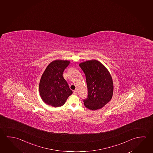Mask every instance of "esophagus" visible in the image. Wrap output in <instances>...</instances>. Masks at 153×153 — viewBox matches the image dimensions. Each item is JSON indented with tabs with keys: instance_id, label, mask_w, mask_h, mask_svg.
Returning a JSON list of instances; mask_svg holds the SVG:
<instances>
[{
	"instance_id": "esophagus-1",
	"label": "esophagus",
	"mask_w": 153,
	"mask_h": 153,
	"mask_svg": "<svg viewBox=\"0 0 153 153\" xmlns=\"http://www.w3.org/2000/svg\"><path fill=\"white\" fill-rule=\"evenodd\" d=\"M77 94H78L77 90H75L73 91V94H74V95H77Z\"/></svg>"
}]
</instances>
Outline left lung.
<instances>
[{
  "label": "left lung",
  "mask_w": 153,
  "mask_h": 153,
  "mask_svg": "<svg viewBox=\"0 0 153 153\" xmlns=\"http://www.w3.org/2000/svg\"><path fill=\"white\" fill-rule=\"evenodd\" d=\"M87 85L88 97L84 105L92 111L100 109L112 99L113 82L108 70L100 61L92 59L79 64Z\"/></svg>",
  "instance_id": "1"
}]
</instances>
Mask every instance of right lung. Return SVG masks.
I'll use <instances>...</instances> for the list:
<instances>
[{"instance_id": "right-lung-1", "label": "right lung", "mask_w": 153, "mask_h": 153, "mask_svg": "<svg viewBox=\"0 0 153 153\" xmlns=\"http://www.w3.org/2000/svg\"><path fill=\"white\" fill-rule=\"evenodd\" d=\"M70 62L55 60L49 64L41 76L39 83V93L46 104L57 107L63 106L72 94L63 73Z\"/></svg>"}]
</instances>
